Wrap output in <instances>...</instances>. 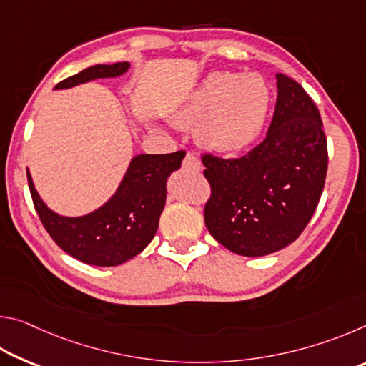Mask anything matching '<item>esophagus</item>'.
Instances as JSON below:
<instances>
[{"mask_svg":"<svg viewBox=\"0 0 366 366\" xmlns=\"http://www.w3.org/2000/svg\"><path fill=\"white\" fill-rule=\"evenodd\" d=\"M182 168L187 171H200L202 169V161L198 159L194 153H187L182 161Z\"/></svg>","mask_w":366,"mask_h":366,"instance_id":"34e87169","label":"esophagus"}]
</instances>
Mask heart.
Instances as JSON below:
<instances>
[{"instance_id": "obj_1", "label": "heart", "mask_w": 366, "mask_h": 366, "mask_svg": "<svg viewBox=\"0 0 366 366\" xmlns=\"http://www.w3.org/2000/svg\"><path fill=\"white\" fill-rule=\"evenodd\" d=\"M271 94L258 74L216 71L190 92L174 111L181 126L195 124L198 144L216 153L245 150L262 134Z\"/></svg>"}]
</instances>
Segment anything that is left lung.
<instances>
[{
	"mask_svg": "<svg viewBox=\"0 0 366 366\" xmlns=\"http://www.w3.org/2000/svg\"><path fill=\"white\" fill-rule=\"evenodd\" d=\"M276 80L274 116L262 144L237 159L202 157L212 185L205 224L222 247L244 257L292 244L325 187L327 145L318 109L295 80L284 74Z\"/></svg>",
	"mask_w": 366,
	"mask_h": 366,
	"instance_id": "8db88e82",
	"label": "left lung"
}]
</instances>
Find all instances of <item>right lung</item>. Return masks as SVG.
I'll use <instances>...</instances> for the list:
<instances>
[{
  "label": "right lung",
  "instance_id": "add662e5",
  "mask_svg": "<svg viewBox=\"0 0 366 366\" xmlns=\"http://www.w3.org/2000/svg\"><path fill=\"white\" fill-rule=\"evenodd\" d=\"M131 63L97 64L59 82L54 90L72 89L97 79L121 77ZM185 152L135 154L109 200L82 216H63L41 200L27 168L30 194L36 213L51 239L79 262L117 266L152 242L166 203V182L181 168Z\"/></svg>",
  "mask_w": 366,
  "mask_h": 366
}]
</instances>
